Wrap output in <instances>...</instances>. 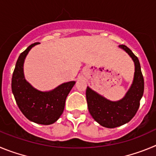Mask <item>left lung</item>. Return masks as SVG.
<instances>
[{
	"mask_svg": "<svg viewBox=\"0 0 156 156\" xmlns=\"http://www.w3.org/2000/svg\"><path fill=\"white\" fill-rule=\"evenodd\" d=\"M120 47L130 56L135 66L134 81L125 96L121 100L112 102L92 91L89 87L86 89L88 111L95 121L108 128H114L130 121L139 108L144 92V78L138 58L125 45H120Z\"/></svg>",
	"mask_w": 156,
	"mask_h": 156,
	"instance_id": "1",
	"label": "left lung"
}]
</instances>
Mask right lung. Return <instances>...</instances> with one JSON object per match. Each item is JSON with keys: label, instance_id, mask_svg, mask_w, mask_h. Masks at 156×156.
Here are the masks:
<instances>
[{"label": "right lung", "instance_id": "right-lung-1", "mask_svg": "<svg viewBox=\"0 0 156 156\" xmlns=\"http://www.w3.org/2000/svg\"><path fill=\"white\" fill-rule=\"evenodd\" d=\"M37 43L30 45L18 58L12 79V89L16 103L26 118L39 124L49 125L57 121L64 111L66 98L75 85L69 81L50 92L36 90L25 79L23 64L29 50Z\"/></svg>", "mask_w": 156, "mask_h": 156}]
</instances>
